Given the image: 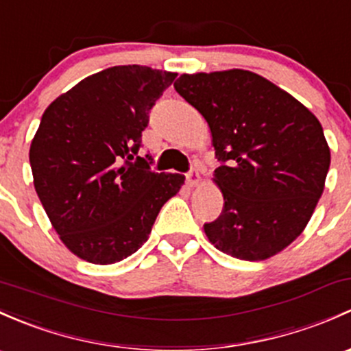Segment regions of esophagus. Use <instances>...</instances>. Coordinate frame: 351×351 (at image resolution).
Here are the masks:
<instances>
[{
	"label": "esophagus",
	"instance_id": "34e87169",
	"mask_svg": "<svg viewBox=\"0 0 351 351\" xmlns=\"http://www.w3.org/2000/svg\"><path fill=\"white\" fill-rule=\"evenodd\" d=\"M186 183L190 186H198L202 183V176L200 171H198V166H195L190 173L186 175Z\"/></svg>",
	"mask_w": 351,
	"mask_h": 351
}]
</instances>
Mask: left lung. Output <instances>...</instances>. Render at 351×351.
<instances>
[{"instance_id":"8db88e82","label":"left lung","mask_w":351,"mask_h":351,"mask_svg":"<svg viewBox=\"0 0 351 351\" xmlns=\"http://www.w3.org/2000/svg\"><path fill=\"white\" fill-rule=\"evenodd\" d=\"M180 95L204 116L223 210L208 241L242 261H265L296 241L324 190L330 146L318 117L250 70L183 73Z\"/></svg>"}]
</instances>
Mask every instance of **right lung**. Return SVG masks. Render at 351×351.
I'll return each mask as SVG.
<instances>
[{
    "label": "right lung",
    "instance_id": "1",
    "mask_svg": "<svg viewBox=\"0 0 351 351\" xmlns=\"http://www.w3.org/2000/svg\"><path fill=\"white\" fill-rule=\"evenodd\" d=\"M175 72L117 65L86 77L45 109L29 146L36 195L73 256L116 264L149 237L185 183L138 156L147 114Z\"/></svg>",
    "mask_w": 351,
    "mask_h": 351
}]
</instances>
